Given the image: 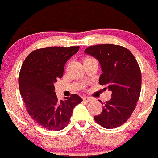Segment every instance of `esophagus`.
Listing matches in <instances>:
<instances>
[{
  "mask_svg": "<svg viewBox=\"0 0 158 158\" xmlns=\"http://www.w3.org/2000/svg\"><path fill=\"white\" fill-rule=\"evenodd\" d=\"M91 98H90V97H83V100H85V101H86V102H90V101H91Z\"/></svg>",
  "mask_w": 158,
  "mask_h": 158,
  "instance_id": "34e87169",
  "label": "esophagus"
}]
</instances>
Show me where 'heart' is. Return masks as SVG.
<instances>
[{
	"instance_id": "1",
	"label": "heart",
	"mask_w": 158,
	"mask_h": 158,
	"mask_svg": "<svg viewBox=\"0 0 158 158\" xmlns=\"http://www.w3.org/2000/svg\"><path fill=\"white\" fill-rule=\"evenodd\" d=\"M87 59H89V58H87Z\"/></svg>"
}]
</instances>
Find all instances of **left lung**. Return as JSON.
Segmentation results:
<instances>
[{
    "mask_svg": "<svg viewBox=\"0 0 158 158\" xmlns=\"http://www.w3.org/2000/svg\"><path fill=\"white\" fill-rule=\"evenodd\" d=\"M99 61L102 73L99 81L105 90L111 91V98L102 111L95 116L98 124L106 128H115L131 117L141 90V71L131 51L119 45L103 44L90 46L85 50Z\"/></svg>",
    "mask_w": 158,
    "mask_h": 158,
    "instance_id": "8db88e82",
    "label": "left lung"
}]
</instances>
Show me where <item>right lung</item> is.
<instances>
[{"mask_svg":"<svg viewBox=\"0 0 158 158\" xmlns=\"http://www.w3.org/2000/svg\"><path fill=\"white\" fill-rule=\"evenodd\" d=\"M79 46L48 47L30 52L19 73L20 93L32 119L49 131H60L70 122L73 110L82 101L72 94L59 101L54 83L61 79L67 61Z\"/></svg>","mask_w":158,"mask_h":158,"instance_id":"add662e5","label":"right lung"}]
</instances>
